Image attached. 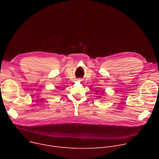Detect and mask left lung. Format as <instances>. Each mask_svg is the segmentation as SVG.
Here are the masks:
<instances>
[{
    "label": "left lung",
    "instance_id": "left-lung-1",
    "mask_svg": "<svg viewBox=\"0 0 159 159\" xmlns=\"http://www.w3.org/2000/svg\"><path fill=\"white\" fill-rule=\"evenodd\" d=\"M95 91H96V93L98 94H99V95H98L96 97L98 98H98H99V99H101V97H102V95L104 94V90H101V91H99L98 90H95Z\"/></svg>",
    "mask_w": 159,
    "mask_h": 159
}]
</instances>
